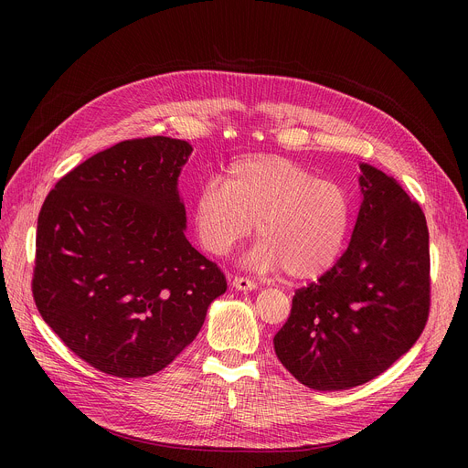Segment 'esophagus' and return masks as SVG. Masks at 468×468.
<instances>
[{"mask_svg": "<svg viewBox=\"0 0 468 468\" xmlns=\"http://www.w3.org/2000/svg\"><path fill=\"white\" fill-rule=\"evenodd\" d=\"M231 285H233L235 291H240V292H248V291H255L257 289V285L253 282L246 280V278H233Z\"/></svg>", "mask_w": 468, "mask_h": 468, "instance_id": "esophagus-1", "label": "esophagus"}]
</instances>
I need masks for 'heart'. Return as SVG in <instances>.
<instances>
[{"label":"heart","mask_w":468,"mask_h":468,"mask_svg":"<svg viewBox=\"0 0 468 468\" xmlns=\"http://www.w3.org/2000/svg\"><path fill=\"white\" fill-rule=\"evenodd\" d=\"M192 224L199 244L217 257L240 244L255 224L259 240L244 264L313 282L339 261L352 204L343 185L320 179L287 157H244L226 168L224 183L206 179L199 185Z\"/></svg>","instance_id":"1"}]
</instances>
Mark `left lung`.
<instances>
[{
    "mask_svg": "<svg viewBox=\"0 0 468 468\" xmlns=\"http://www.w3.org/2000/svg\"><path fill=\"white\" fill-rule=\"evenodd\" d=\"M361 207L343 257L296 291L276 333L282 365L314 390H346L383 374L417 343L430 311V235L419 204L361 163Z\"/></svg>",
    "mask_w": 468,
    "mask_h": 468,
    "instance_id": "1",
    "label": "left lung"
}]
</instances>
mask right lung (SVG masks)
<instances>
[{"label": "right lung", "instance_id": "add662e5", "mask_svg": "<svg viewBox=\"0 0 468 468\" xmlns=\"http://www.w3.org/2000/svg\"><path fill=\"white\" fill-rule=\"evenodd\" d=\"M186 141L103 150L48 194L37 226L35 303L76 356L116 378L168 367L226 292L218 266L185 237L177 181Z\"/></svg>", "mask_w": 468, "mask_h": 468}]
</instances>
